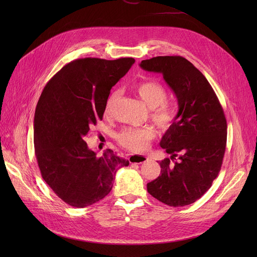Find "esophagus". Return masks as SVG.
Returning <instances> with one entry per match:
<instances>
[{
    "mask_svg": "<svg viewBox=\"0 0 257 257\" xmlns=\"http://www.w3.org/2000/svg\"><path fill=\"white\" fill-rule=\"evenodd\" d=\"M129 161H130V164H143V163H145V161H147L148 160V158L146 157V155H140V154H138V155H131V156H129Z\"/></svg>",
    "mask_w": 257,
    "mask_h": 257,
    "instance_id": "1",
    "label": "esophagus"
}]
</instances>
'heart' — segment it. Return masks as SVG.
<instances>
[{
  "label": "heart",
  "instance_id": "b5f03b06",
  "mask_svg": "<svg viewBox=\"0 0 257 257\" xmlns=\"http://www.w3.org/2000/svg\"><path fill=\"white\" fill-rule=\"evenodd\" d=\"M136 91L142 101L151 108V118L161 129L170 128L176 118L174 107L167 102L166 88L155 81H143L136 86ZM119 96V90H113L107 98L105 113L110 114L112 107ZM155 138V130L151 127H127L116 134V142L125 149L136 152L145 149Z\"/></svg>",
  "mask_w": 257,
  "mask_h": 257
}]
</instances>
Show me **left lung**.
<instances>
[{
	"label": "left lung",
	"mask_w": 257,
	"mask_h": 257,
	"mask_svg": "<svg viewBox=\"0 0 257 257\" xmlns=\"http://www.w3.org/2000/svg\"><path fill=\"white\" fill-rule=\"evenodd\" d=\"M140 65L163 74L179 106L160 142L171 157L159 163L160 175L147 184L148 193L169 206L190 205L209 190L221 171L227 141L224 110L207 79L187 59L157 56Z\"/></svg>",
	"instance_id": "8db88e82"
}]
</instances>
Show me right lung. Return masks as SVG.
I'll use <instances>...</instances> for the list:
<instances>
[{
    "instance_id": "obj_1",
    "label": "right lung",
    "mask_w": 257,
    "mask_h": 257,
    "mask_svg": "<svg viewBox=\"0 0 257 257\" xmlns=\"http://www.w3.org/2000/svg\"><path fill=\"white\" fill-rule=\"evenodd\" d=\"M134 58H80L46 84L34 114V149L43 179L63 202L82 208L110 193L116 171L129 161L107 149L89 150L84 138L103 118L110 89Z\"/></svg>"
}]
</instances>
